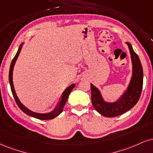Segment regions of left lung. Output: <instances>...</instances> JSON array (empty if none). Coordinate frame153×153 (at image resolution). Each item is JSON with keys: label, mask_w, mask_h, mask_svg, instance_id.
<instances>
[{"label": "left lung", "mask_w": 153, "mask_h": 153, "mask_svg": "<svg viewBox=\"0 0 153 153\" xmlns=\"http://www.w3.org/2000/svg\"><path fill=\"white\" fill-rule=\"evenodd\" d=\"M126 44L131 58L132 75L123 94L113 102L106 101L100 90L91 83L92 103L95 109L104 117H113L122 115L135 106L140 97L143 84V67L131 44L128 42H126Z\"/></svg>", "instance_id": "8db88e82"}]
</instances>
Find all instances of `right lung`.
I'll return each instance as SVG.
<instances>
[{
	"mask_svg": "<svg viewBox=\"0 0 153 153\" xmlns=\"http://www.w3.org/2000/svg\"><path fill=\"white\" fill-rule=\"evenodd\" d=\"M24 43H25L23 42V43L20 45V46L18 48V50L17 51V53H16V56H15L14 58L13 59L11 64H10V70H9V82H10V89H11L13 95L15 100H16V103H17L18 106L20 108V109H21L23 112H24L25 114H27V115L40 120L53 119L55 118V117H56L58 115H60V114L62 112V110H63L64 106H65L66 102H67L70 93H71V92L72 91H73V88H75V84L73 83L71 85L68 86V87L66 88L65 91L62 92V93L61 94V95H60L58 102H57L55 108L53 110H51V112H49V113H36V112H33L32 111V110H30V109H28L27 107H25L23 103H22L21 100H20L19 98H18V95L16 94V90H15V88H14L13 81V69H14L15 64H16V62L18 58V56H19L20 53H21L22 46H23Z\"/></svg>",
	"mask_w": 153,
	"mask_h": 153,
	"instance_id": "right-lung-1",
	"label": "right lung"
}]
</instances>
